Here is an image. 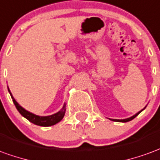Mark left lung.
Listing matches in <instances>:
<instances>
[{"label": "left lung", "instance_id": "obj_1", "mask_svg": "<svg viewBox=\"0 0 160 160\" xmlns=\"http://www.w3.org/2000/svg\"><path fill=\"white\" fill-rule=\"evenodd\" d=\"M145 108H146V107H144V108H143V109H142V110H141V111L138 112L137 113H135L134 115H132V116H131V117H129V118H127V119H111V120H112V121H118V122H123V123L128 122V121H130V120H132V119H134L135 117H137V116H138V115L139 114V113H140V112H142L143 110L145 109Z\"/></svg>", "mask_w": 160, "mask_h": 160}]
</instances>
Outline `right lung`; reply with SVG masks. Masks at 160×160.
<instances>
[{"label": "right lung", "instance_id": "right-lung-1", "mask_svg": "<svg viewBox=\"0 0 160 160\" xmlns=\"http://www.w3.org/2000/svg\"><path fill=\"white\" fill-rule=\"evenodd\" d=\"M8 92H9L11 98L13 99V102H14V106L17 108V110L21 114L26 118L27 119H28L30 122H32L34 125H37V126H41V127H51L53 126L57 123H59L61 121V119H63L65 113H66V103H64L63 107L61 108V110L59 112H57L55 113H53L52 115H48V116H40V115H36L31 112L26 110L25 108L18 103L17 101L15 100L14 98V96L12 95L11 92H10L9 88H8Z\"/></svg>", "mask_w": 160, "mask_h": 160}]
</instances>
